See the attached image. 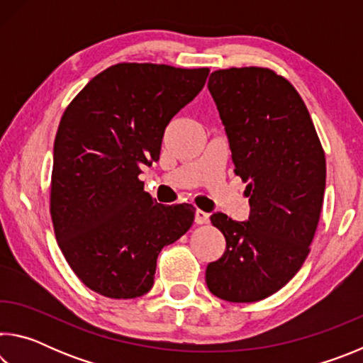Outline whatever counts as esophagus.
Wrapping results in <instances>:
<instances>
[{
	"instance_id": "obj_1",
	"label": "esophagus",
	"mask_w": 363,
	"mask_h": 363,
	"mask_svg": "<svg viewBox=\"0 0 363 363\" xmlns=\"http://www.w3.org/2000/svg\"><path fill=\"white\" fill-rule=\"evenodd\" d=\"M208 220H210V214L201 211V210L195 211V223L196 224H208Z\"/></svg>"
}]
</instances>
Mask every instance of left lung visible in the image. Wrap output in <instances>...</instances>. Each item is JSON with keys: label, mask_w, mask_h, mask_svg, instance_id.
<instances>
[{"label": "left lung", "mask_w": 363, "mask_h": 363, "mask_svg": "<svg viewBox=\"0 0 363 363\" xmlns=\"http://www.w3.org/2000/svg\"><path fill=\"white\" fill-rule=\"evenodd\" d=\"M208 89L229 139L235 174L247 182L248 220L213 213L225 251L206 285L229 303L277 293L298 272L320 218L327 164L314 123L293 84L261 67L216 70Z\"/></svg>", "instance_id": "left-lung-1"}]
</instances>
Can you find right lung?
<instances>
[{"instance_id": "1", "label": "right lung", "mask_w": 363, "mask_h": 363, "mask_svg": "<svg viewBox=\"0 0 363 363\" xmlns=\"http://www.w3.org/2000/svg\"><path fill=\"white\" fill-rule=\"evenodd\" d=\"M208 73L116 64L65 108L54 140L51 218L69 266L102 296L149 291L160 251L194 223L192 205L157 203L139 174L160 158L164 130L203 89Z\"/></svg>"}]
</instances>
